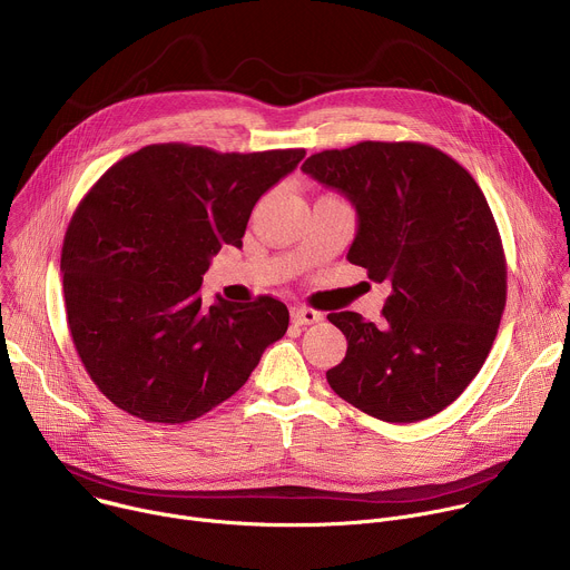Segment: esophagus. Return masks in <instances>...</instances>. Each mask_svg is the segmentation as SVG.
<instances>
[{
    "instance_id": "obj_1",
    "label": "esophagus",
    "mask_w": 570,
    "mask_h": 570,
    "mask_svg": "<svg viewBox=\"0 0 570 570\" xmlns=\"http://www.w3.org/2000/svg\"><path fill=\"white\" fill-rule=\"evenodd\" d=\"M320 320H322V313H317V311H313V308L299 306V308H293V311H291V322L297 324V327H306V324H315V322H320Z\"/></svg>"
}]
</instances>
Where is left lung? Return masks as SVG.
Returning a JSON list of instances; mask_svg holds the SVG:
<instances>
[{
	"instance_id": "8db88e82",
	"label": "left lung",
	"mask_w": 570,
	"mask_h": 570,
	"mask_svg": "<svg viewBox=\"0 0 570 570\" xmlns=\"http://www.w3.org/2000/svg\"><path fill=\"white\" fill-rule=\"evenodd\" d=\"M302 171L356 209L347 259L390 282L383 322L330 313L347 354L332 390L392 424L438 415L480 372L508 295V268L484 194L446 153L420 141H361L311 155Z\"/></svg>"
}]
</instances>
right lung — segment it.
<instances>
[{
	"mask_svg": "<svg viewBox=\"0 0 570 570\" xmlns=\"http://www.w3.org/2000/svg\"><path fill=\"white\" fill-rule=\"evenodd\" d=\"M304 148L216 153L150 144L110 167L76 207L60 257L73 347L117 409L157 424L196 420L229 399L288 330L262 295L203 304L223 246H243L257 200Z\"/></svg>",
	"mask_w": 570,
	"mask_h": 570,
	"instance_id": "obj_1",
	"label": "right lung"
}]
</instances>
